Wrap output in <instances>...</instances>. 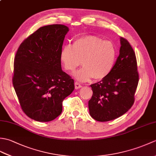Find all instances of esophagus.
Instances as JSON below:
<instances>
[{
    "label": "esophagus",
    "instance_id": "obj_1",
    "mask_svg": "<svg viewBox=\"0 0 156 156\" xmlns=\"http://www.w3.org/2000/svg\"><path fill=\"white\" fill-rule=\"evenodd\" d=\"M82 87V86L78 82H75V88L76 89H79Z\"/></svg>",
    "mask_w": 156,
    "mask_h": 156
}]
</instances>
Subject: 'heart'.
Masks as SVG:
<instances>
[{
	"label": "heart",
	"mask_w": 156,
	"mask_h": 156,
	"mask_svg": "<svg viewBox=\"0 0 156 156\" xmlns=\"http://www.w3.org/2000/svg\"><path fill=\"white\" fill-rule=\"evenodd\" d=\"M116 55L115 46L111 41L90 35L76 39L72 47L65 45L60 59L69 72H74L82 61L83 67L75 72L74 76L78 81L87 82L92 78L101 80L107 76L115 65Z\"/></svg>",
	"instance_id": "b5f03b06"
}]
</instances>
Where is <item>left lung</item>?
Segmentation results:
<instances>
[{"instance_id":"8db88e82","label":"left lung","mask_w":156,"mask_h":156,"mask_svg":"<svg viewBox=\"0 0 156 156\" xmlns=\"http://www.w3.org/2000/svg\"><path fill=\"white\" fill-rule=\"evenodd\" d=\"M119 55L109 74L91 84L89 112L96 121L113 120L127 112L134 102L139 74L135 54L127 39L120 37Z\"/></svg>"}]
</instances>
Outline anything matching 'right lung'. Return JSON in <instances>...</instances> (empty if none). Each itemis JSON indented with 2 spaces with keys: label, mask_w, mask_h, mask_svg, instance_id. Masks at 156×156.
I'll return each instance as SVG.
<instances>
[{
  "label": "right lung",
  "mask_w": 156,
  "mask_h": 156,
  "mask_svg": "<svg viewBox=\"0 0 156 156\" xmlns=\"http://www.w3.org/2000/svg\"><path fill=\"white\" fill-rule=\"evenodd\" d=\"M69 28L63 25L40 27L22 42L15 58L12 84L21 107L39 122L62 113V102L74 90V82L63 72L60 54Z\"/></svg>",
  "instance_id": "right-lung-1"
}]
</instances>
